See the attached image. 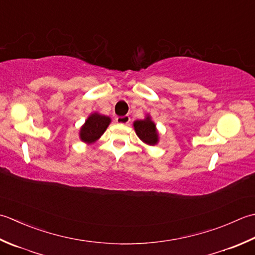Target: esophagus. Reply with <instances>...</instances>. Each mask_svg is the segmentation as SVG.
Here are the masks:
<instances>
[{"label":"esophagus","instance_id":"esophagus-1","mask_svg":"<svg viewBox=\"0 0 255 255\" xmlns=\"http://www.w3.org/2000/svg\"><path fill=\"white\" fill-rule=\"evenodd\" d=\"M118 124H128L129 122V117L128 116H123V117H118L116 119Z\"/></svg>","mask_w":255,"mask_h":255}]
</instances>
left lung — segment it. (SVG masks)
<instances>
[{
    "instance_id": "obj_1",
    "label": "left lung",
    "mask_w": 255,
    "mask_h": 255,
    "mask_svg": "<svg viewBox=\"0 0 255 255\" xmlns=\"http://www.w3.org/2000/svg\"><path fill=\"white\" fill-rule=\"evenodd\" d=\"M133 127L135 133L143 143L154 146L159 142V133L156 124L152 120L148 113L143 120L134 121Z\"/></svg>"
}]
</instances>
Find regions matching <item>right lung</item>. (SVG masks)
<instances>
[{
	"mask_svg": "<svg viewBox=\"0 0 255 255\" xmlns=\"http://www.w3.org/2000/svg\"><path fill=\"white\" fill-rule=\"evenodd\" d=\"M111 123V118L101 114L99 112H93L87 118L84 126L80 128L79 138L86 144H92L97 142L106 132L108 127Z\"/></svg>",
	"mask_w": 255,
	"mask_h": 255,
	"instance_id": "obj_1",
	"label": "right lung"
}]
</instances>
